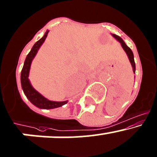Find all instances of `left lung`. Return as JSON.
<instances>
[{"label": "left lung", "mask_w": 157, "mask_h": 157, "mask_svg": "<svg viewBox=\"0 0 157 157\" xmlns=\"http://www.w3.org/2000/svg\"><path fill=\"white\" fill-rule=\"evenodd\" d=\"M112 36H113V37H114L117 40L119 41V42L120 43L122 47H123V49H124V51L126 52V53L127 56H128V60H129L130 63H131L132 67L133 73L135 74V61H134V55H133L132 51L131 49H130L129 47L126 45V43L123 41V40L122 39L121 37H119L118 35H116V34H112Z\"/></svg>", "instance_id": "obj_1"}]
</instances>
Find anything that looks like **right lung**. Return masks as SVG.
I'll list each match as a JSON object with an SVG mask.
<instances>
[{
	"mask_svg": "<svg viewBox=\"0 0 157 157\" xmlns=\"http://www.w3.org/2000/svg\"><path fill=\"white\" fill-rule=\"evenodd\" d=\"M49 30L46 31L45 34L42 38H40L38 41L34 44L33 47L31 48L30 52L28 54L25 60L24 65H23L22 72H21V85L25 95H26L29 99L34 106L41 109H53L62 107V105L67 103V101H53L47 99L44 96H43L40 92H38L34 87L31 86L29 80V72H30L31 65L32 60L35 57L36 54L38 52L40 47H41L44 42L45 41L49 33Z\"/></svg>",
	"mask_w": 157,
	"mask_h": 157,
	"instance_id": "1",
	"label": "right lung"
}]
</instances>
